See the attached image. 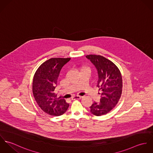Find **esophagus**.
Here are the masks:
<instances>
[{"label": "esophagus", "instance_id": "esophagus-1", "mask_svg": "<svg viewBox=\"0 0 153 153\" xmlns=\"http://www.w3.org/2000/svg\"><path fill=\"white\" fill-rule=\"evenodd\" d=\"M81 96H79V95H76V96H74L73 97H72V100H78V99H80L81 98Z\"/></svg>", "mask_w": 153, "mask_h": 153}]
</instances>
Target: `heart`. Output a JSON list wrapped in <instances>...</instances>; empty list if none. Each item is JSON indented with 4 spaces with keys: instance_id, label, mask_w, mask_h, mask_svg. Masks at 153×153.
I'll list each match as a JSON object with an SVG mask.
<instances>
[{
    "instance_id": "heart-1",
    "label": "heart",
    "mask_w": 153,
    "mask_h": 153,
    "mask_svg": "<svg viewBox=\"0 0 153 153\" xmlns=\"http://www.w3.org/2000/svg\"><path fill=\"white\" fill-rule=\"evenodd\" d=\"M83 69H88V70H89V71H91V69H90L89 68H84Z\"/></svg>"
}]
</instances>
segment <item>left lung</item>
I'll return each instance as SVG.
<instances>
[{
    "label": "left lung",
    "instance_id": "obj_1",
    "mask_svg": "<svg viewBox=\"0 0 153 153\" xmlns=\"http://www.w3.org/2000/svg\"><path fill=\"white\" fill-rule=\"evenodd\" d=\"M86 58L97 70V86L101 97L100 102H94L89 107L90 111L97 116L107 114L115 107L121 96L123 80L121 72L112 62L102 56L89 55Z\"/></svg>",
    "mask_w": 153,
    "mask_h": 153
}]
</instances>
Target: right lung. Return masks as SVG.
<instances>
[{
  "label": "right lung",
  "mask_w": 153,
  "mask_h": 153,
  "mask_svg": "<svg viewBox=\"0 0 153 153\" xmlns=\"http://www.w3.org/2000/svg\"><path fill=\"white\" fill-rule=\"evenodd\" d=\"M70 60L71 58H51L40 66L34 75L33 97L39 107L51 115H61L69 107L64 99L57 98L55 89L62 68Z\"/></svg>",
  "instance_id": "obj_1"
}]
</instances>
